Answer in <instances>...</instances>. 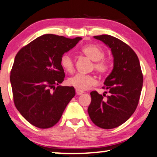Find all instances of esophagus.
Returning <instances> with one entry per match:
<instances>
[{
	"label": "esophagus",
	"mask_w": 157,
	"mask_h": 157,
	"mask_svg": "<svg viewBox=\"0 0 157 157\" xmlns=\"http://www.w3.org/2000/svg\"><path fill=\"white\" fill-rule=\"evenodd\" d=\"M75 92H76L77 95H82V94H84V92L82 90H79L78 89H75Z\"/></svg>",
	"instance_id": "34e87169"
}]
</instances>
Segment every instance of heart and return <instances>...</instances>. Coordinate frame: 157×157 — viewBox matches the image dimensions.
<instances>
[{
  "mask_svg": "<svg viewBox=\"0 0 157 157\" xmlns=\"http://www.w3.org/2000/svg\"><path fill=\"white\" fill-rule=\"evenodd\" d=\"M82 53L90 58L94 63V69L100 74H105L109 70V64L108 62L103 60L105 53L103 50L99 46L90 44L84 46L82 49ZM60 65L65 71L72 73L74 69V63L72 56L69 53H65L61 57ZM67 83L73 87L79 90H86L97 84V81L94 76L91 75L76 74L71 77Z\"/></svg>",
  "mask_w": 157,
  "mask_h": 157,
  "instance_id": "heart-1",
  "label": "heart"
}]
</instances>
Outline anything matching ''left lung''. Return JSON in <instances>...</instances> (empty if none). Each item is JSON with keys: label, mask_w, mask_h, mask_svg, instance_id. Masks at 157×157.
Returning a JSON list of instances; mask_svg holds the SVG:
<instances>
[{"label": "left lung", "mask_w": 157, "mask_h": 157, "mask_svg": "<svg viewBox=\"0 0 157 157\" xmlns=\"http://www.w3.org/2000/svg\"><path fill=\"white\" fill-rule=\"evenodd\" d=\"M110 48L113 58L111 73L105 78L106 96L91 92L88 113L94 124L102 129H113L124 123L138 106L143 86V74L135 52L121 40L109 36H94Z\"/></svg>", "instance_id": "left-lung-1"}]
</instances>
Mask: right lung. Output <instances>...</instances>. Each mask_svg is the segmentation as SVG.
I'll use <instances>...</instances> for the list:
<instances>
[{
  "label": "right lung",
  "mask_w": 157,
  "mask_h": 157,
  "mask_svg": "<svg viewBox=\"0 0 157 157\" xmlns=\"http://www.w3.org/2000/svg\"><path fill=\"white\" fill-rule=\"evenodd\" d=\"M82 39L45 34L17 54L10 75L13 101L21 115L35 127H53L75 96L73 86L59 85L65 78L60 59Z\"/></svg>",
  "instance_id": "obj_1"
}]
</instances>
